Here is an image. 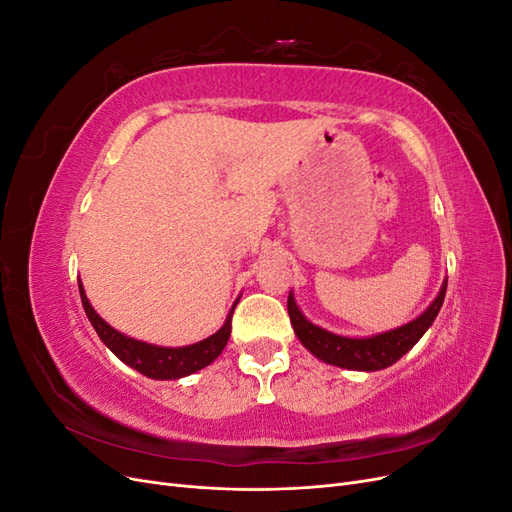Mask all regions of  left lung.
Masks as SVG:
<instances>
[{
	"label": "left lung",
	"mask_w": 512,
	"mask_h": 512,
	"mask_svg": "<svg viewBox=\"0 0 512 512\" xmlns=\"http://www.w3.org/2000/svg\"><path fill=\"white\" fill-rule=\"evenodd\" d=\"M444 294H446V282L436 301L427 307V312L423 316L408 322L406 327H399L395 331L382 333L376 337H365V339L333 335L329 331L316 327V324L309 322L299 312L292 294H288V316H290L294 333H297V337L301 339V344L309 352L316 354L320 361L344 367V369L376 371L397 363L401 356H404L408 350H412V346L431 327V322L436 320L440 307L444 303Z\"/></svg>",
	"instance_id": "obj_1"
}]
</instances>
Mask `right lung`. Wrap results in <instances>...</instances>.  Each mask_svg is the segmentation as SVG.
<instances>
[{"mask_svg": "<svg viewBox=\"0 0 512 512\" xmlns=\"http://www.w3.org/2000/svg\"><path fill=\"white\" fill-rule=\"evenodd\" d=\"M79 292H81L85 314L91 322V327H94L96 333L100 335L102 342L111 348L123 363L134 367L136 371H141V374L147 378L173 380V378H183L188 374H194V371L203 369L218 359L224 346L228 344L230 329H232V312H235V307L230 309L224 327L215 335L203 339V342L192 344V346H183V348H160V346H151L145 342H136V339L115 331L111 324H106L94 312V307L89 305L81 284H79Z\"/></svg>", "mask_w": 512, "mask_h": 512, "instance_id": "add662e5", "label": "right lung"}]
</instances>
